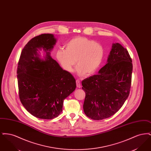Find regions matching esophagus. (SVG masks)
<instances>
[{
  "label": "esophagus",
  "mask_w": 151,
  "mask_h": 151,
  "mask_svg": "<svg viewBox=\"0 0 151 151\" xmlns=\"http://www.w3.org/2000/svg\"><path fill=\"white\" fill-rule=\"evenodd\" d=\"M76 86L78 88H81V83H80V81H79V80H76Z\"/></svg>",
  "instance_id": "1"
}]
</instances>
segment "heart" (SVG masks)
<instances>
[{
  "mask_svg": "<svg viewBox=\"0 0 151 151\" xmlns=\"http://www.w3.org/2000/svg\"><path fill=\"white\" fill-rule=\"evenodd\" d=\"M104 56L105 50L102 45L83 37L73 38L65 44V49H59L55 52L58 63L67 72H72L76 60V72L80 76L96 72Z\"/></svg>",
  "mask_w": 151,
  "mask_h": 151,
  "instance_id": "heart-1",
  "label": "heart"
}]
</instances>
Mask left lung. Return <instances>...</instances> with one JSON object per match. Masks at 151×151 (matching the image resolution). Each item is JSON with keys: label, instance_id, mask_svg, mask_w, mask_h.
I'll return each mask as SVG.
<instances>
[{"label": "left lung", "instance_id": "1", "mask_svg": "<svg viewBox=\"0 0 151 151\" xmlns=\"http://www.w3.org/2000/svg\"><path fill=\"white\" fill-rule=\"evenodd\" d=\"M132 72V59L126 49L113 43L107 63L97 75L82 81L86 93L83 109L94 120H101L116 113L129 96Z\"/></svg>", "mask_w": 151, "mask_h": 151}]
</instances>
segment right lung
Listing matches in <instances>:
<instances>
[{
    "mask_svg": "<svg viewBox=\"0 0 151 151\" xmlns=\"http://www.w3.org/2000/svg\"><path fill=\"white\" fill-rule=\"evenodd\" d=\"M57 42L52 34H42L24 46L19 60L17 77L19 94L24 107L32 115L51 119L62 111L63 101L75 91L76 80L51 57ZM46 52L40 58L38 50Z\"/></svg>",
    "mask_w": 151,
    "mask_h": 151,
    "instance_id": "obj_1",
    "label": "right lung"
}]
</instances>
